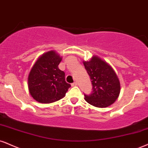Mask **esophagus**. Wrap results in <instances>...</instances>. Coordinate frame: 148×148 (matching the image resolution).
I'll use <instances>...</instances> for the list:
<instances>
[{
	"mask_svg": "<svg viewBox=\"0 0 148 148\" xmlns=\"http://www.w3.org/2000/svg\"><path fill=\"white\" fill-rule=\"evenodd\" d=\"M77 85V83L76 82H74V83H72V86L74 87V86H76Z\"/></svg>",
	"mask_w": 148,
	"mask_h": 148,
	"instance_id": "34e87169",
	"label": "esophagus"
}]
</instances>
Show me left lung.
Here are the masks:
<instances>
[{
  "label": "left lung",
  "instance_id": "1",
  "mask_svg": "<svg viewBox=\"0 0 148 148\" xmlns=\"http://www.w3.org/2000/svg\"><path fill=\"white\" fill-rule=\"evenodd\" d=\"M83 65L90 76L93 90L89 95L85 94V100L97 108L113 104L120 94L121 85L112 67L97 56H92L90 61H83Z\"/></svg>",
  "mask_w": 148,
  "mask_h": 148
}]
</instances>
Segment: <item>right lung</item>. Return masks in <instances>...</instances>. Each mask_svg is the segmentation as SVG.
<instances>
[{"mask_svg": "<svg viewBox=\"0 0 148 148\" xmlns=\"http://www.w3.org/2000/svg\"><path fill=\"white\" fill-rule=\"evenodd\" d=\"M62 58L55 51L38 58L28 76V89L34 99L51 103L63 99L71 85L66 83L65 72L58 68Z\"/></svg>", "mask_w": 148, "mask_h": 148, "instance_id": "add662e5", "label": "right lung"}]
</instances>
